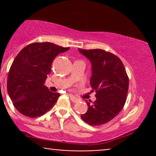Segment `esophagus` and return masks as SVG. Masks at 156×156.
I'll list each match as a JSON object with an SVG mask.
<instances>
[{"instance_id": "obj_1", "label": "esophagus", "mask_w": 156, "mask_h": 156, "mask_svg": "<svg viewBox=\"0 0 156 156\" xmlns=\"http://www.w3.org/2000/svg\"><path fill=\"white\" fill-rule=\"evenodd\" d=\"M69 97L70 98L71 101H72L73 103H77V102H78V99H77L76 98H75V97L72 95V94H69Z\"/></svg>"}]
</instances>
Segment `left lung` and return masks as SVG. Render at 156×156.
Returning <instances> with one entry per match:
<instances>
[{
  "label": "left lung",
  "mask_w": 156,
  "mask_h": 156,
  "mask_svg": "<svg viewBox=\"0 0 156 156\" xmlns=\"http://www.w3.org/2000/svg\"><path fill=\"white\" fill-rule=\"evenodd\" d=\"M92 63L90 85L96 101L87 102L88 110L80 117L89 125L108 122L121 112L128 94L129 79L122 61L101 49H78Z\"/></svg>",
  "instance_id": "obj_1"
}]
</instances>
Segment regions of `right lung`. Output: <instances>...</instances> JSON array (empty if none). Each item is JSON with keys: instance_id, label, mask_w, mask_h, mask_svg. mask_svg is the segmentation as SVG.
Instances as JSON below:
<instances>
[{"instance_id": "right-lung-1", "label": "right lung", "mask_w": 156, "mask_h": 156, "mask_svg": "<svg viewBox=\"0 0 156 156\" xmlns=\"http://www.w3.org/2000/svg\"><path fill=\"white\" fill-rule=\"evenodd\" d=\"M69 49L51 42H34L20 51L7 79L9 95L20 113L40 117L55 105L61 94L51 92L44 83L55 56Z\"/></svg>"}]
</instances>
